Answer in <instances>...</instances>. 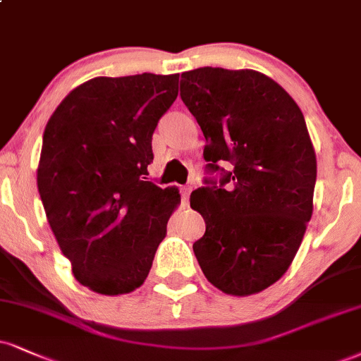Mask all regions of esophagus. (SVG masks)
<instances>
[{"label": "esophagus", "mask_w": 361, "mask_h": 361, "mask_svg": "<svg viewBox=\"0 0 361 361\" xmlns=\"http://www.w3.org/2000/svg\"><path fill=\"white\" fill-rule=\"evenodd\" d=\"M180 193H181V200H183V203L186 205V203H188L190 193H192V186H181Z\"/></svg>", "instance_id": "esophagus-1"}]
</instances>
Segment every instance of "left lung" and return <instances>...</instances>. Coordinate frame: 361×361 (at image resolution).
Returning a JSON list of instances; mask_svg holds the SVG:
<instances>
[{"mask_svg": "<svg viewBox=\"0 0 361 361\" xmlns=\"http://www.w3.org/2000/svg\"><path fill=\"white\" fill-rule=\"evenodd\" d=\"M180 95L207 139V173L216 175L190 197L207 224L195 255L224 293H260L288 271L312 215L316 154L305 116L255 71L183 72Z\"/></svg>", "mask_w": 361, "mask_h": 361, "instance_id": "1", "label": "left lung"}]
</instances>
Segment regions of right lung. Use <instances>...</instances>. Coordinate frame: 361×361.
<instances>
[{"label":"right lung","instance_id":"right-lung-1","mask_svg":"<svg viewBox=\"0 0 361 361\" xmlns=\"http://www.w3.org/2000/svg\"><path fill=\"white\" fill-rule=\"evenodd\" d=\"M178 73L95 77L60 102L43 133L37 185L75 279L106 296L145 282L180 202L147 178L151 139Z\"/></svg>","mask_w":361,"mask_h":361}]
</instances>
